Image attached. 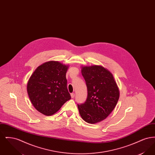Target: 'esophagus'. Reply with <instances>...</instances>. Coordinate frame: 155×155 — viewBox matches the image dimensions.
I'll list each match as a JSON object with an SVG mask.
<instances>
[{
  "label": "esophagus",
  "instance_id": "34e87169",
  "mask_svg": "<svg viewBox=\"0 0 155 155\" xmlns=\"http://www.w3.org/2000/svg\"><path fill=\"white\" fill-rule=\"evenodd\" d=\"M74 96H75V94H74V93H71V98H74Z\"/></svg>",
  "mask_w": 155,
  "mask_h": 155
}]
</instances>
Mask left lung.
Instances as JSON below:
<instances>
[{
	"label": "left lung",
	"instance_id": "obj_1",
	"mask_svg": "<svg viewBox=\"0 0 155 155\" xmlns=\"http://www.w3.org/2000/svg\"><path fill=\"white\" fill-rule=\"evenodd\" d=\"M82 75L87 87L86 101L77 106L82 119L90 124L104 120L114 109L119 90L110 72L101 66H85Z\"/></svg>",
	"mask_w": 155,
	"mask_h": 155
}]
</instances>
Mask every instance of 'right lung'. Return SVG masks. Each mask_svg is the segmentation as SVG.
I'll return each mask as SVG.
<instances>
[{
	"mask_svg": "<svg viewBox=\"0 0 155 155\" xmlns=\"http://www.w3.org/2000/svg\"><path fill=\"white\" fill-rule=\"evenodd\" d=\"M68 66L56 61L46 62L32 74L27 92L34 107L46 116H51L71 99L67 87Z\"/></svg>",
	"mask_w": 155,
	"mask_h": 155,
	"instance_id": "obj_1",
	"label": "right lung"
}]
</instances>
